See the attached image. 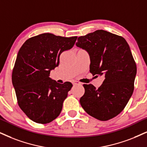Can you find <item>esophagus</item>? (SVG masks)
<instances>
[{
    "instance_id": "obj_1",
    "label": "esophagus",
    "mask_w": 147,
    "mask_h": 147,
    "mask_svg": "<svg viewBox=\"0 0 147 147\" xmlns=\"http://www.w3.org/2000/svg\"><path fill=\"white\" fill-rule=\"evenodd\" d=\"M72 84H73V85H81V83H80V82H79V81H73V82H72Z\"/></svg>"
}]
</instances>
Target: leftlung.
Returning a JSON list of instances; mask_svg holds the SVG:
<instances>
[{"label":"left lung","instance_id":"left-lung-1","mask_svg":"<svg viewBox=\"0 0 147 147\" xmlns=\"http://www.w3.org/2000/svg\"><path fill=\"white\" fill-rule=\"evenodd\" d=\"M76 45L86 50L93 75H105L96 89L83 84L80 104L87 114L100 121L114 118L123 110L134 90L136 64L129 45L122 36L98 30L78 38Z\"/></svg>","mask_w":147,"mask_h":147}]
</instances>
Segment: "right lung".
<instances>
[{
    "label": "right lung",
    "mask_w": 147,
    "mask_h": 147,
    "mask_svg": "<svg viewBox=\"0 0 147 147\" xmlns=\"http://www.w3.org/2000/svg\"><path fill=\"white\" fill-rule=\"evenodd\" d=\"M77 38L44 33L26 40L18 51L12 83L18 105L33 121L48 123L60 114L72 84H60L49 76L59 65L61 53L71 49Z\"/></svg>",
    "instance_id": "add662e5"
}]
</instances>
